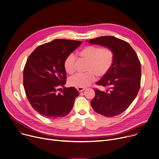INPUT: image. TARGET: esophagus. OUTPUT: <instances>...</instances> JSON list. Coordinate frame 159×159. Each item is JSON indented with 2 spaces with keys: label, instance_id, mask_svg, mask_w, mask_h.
Segmentation results:
<instances>
[{
  "label": "esophagus",
  "instance_id": "obj_1",
  "mask_svg": "<svg viewBox=\"0 0 159 159\" xmlns=\"http://www.w3.org/2000/svg\"><path fill=\"white\" fill-rule=\"evenodd\" d=\"M77 89H78V91L79 92H81V91H84V90L85 89V88H81V87H78V88H77Z\"/></svg>",
  "mask_w": 159,
  "mask_h": 159
}]
</instances>
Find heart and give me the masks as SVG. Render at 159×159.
I'll list each match as a JSON object with an SVG mask.
<instances>
[{"label":"heart","mask_w":159,"mask_h":159,"mask_svg":"<svg viewBox=\"0 0 159 159\" xmlns=\"http://www.w3.org/2000/svg\"><path fill=\"white\" fill-rule=\"evenodd\" d=\"M81 57L89 61L86 73H78L69 78L68 83L75 87H86L95 81L97 75L105 76L111 68L115 57L112 49L108 47L100 48L89 45L83 48L80 52ZM76 56L74 53L69 54L65 59V71L72 74L76 70Z\"/></svg>","instance_id":"heart-1"}]
</instances>
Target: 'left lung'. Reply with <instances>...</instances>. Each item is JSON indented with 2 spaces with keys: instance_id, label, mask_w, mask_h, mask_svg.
Instances as JSON below:
<instances>
[{
  "instance_id": "obj_1",
  "label": "left lung",
  "mask_w": 159,
  "mask_h": 159,
  "mask_svg": "<svg viewBox=\"0 0 159 159\" xmlns=\"http://www.w3.org/2000/svg\"><path fill=\"white\" fill-rule=\"evenodd\" d=\"M93 44L113 49L115 57L109 71L97 83L106 88L102 91L94 88L91 102L93 110L107 117L118 115L129 108L140 88L141 64L137 53L127 43L113 36H102L89 40Z\"/></svg>"
}]
</instances>
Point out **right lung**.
Returning a JSON list of instances; mask_svg holds the SVG:
<instances>
[{"instance_id":"obj_1","label":"right lung","mask_w":159,"mask_h":159,"mask_svg":"<svg viewBox=\"0 0 159 159\" xmlns=\"http://www.w3.org/2000/svg\"><path fill=\"white\" fill-rule=\"evenodd\" d=\"M81 43L55 39L39 46L28 57L23 71L24 88L31 106L41 115L54 119L71 111L78 90L65 87L61 93L57 91L66 82L65 58Z\"/></svg>"}]
</instances>
